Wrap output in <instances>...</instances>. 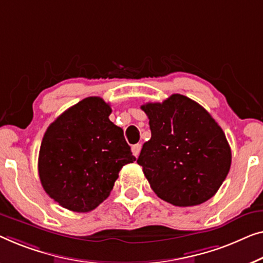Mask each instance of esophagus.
<instances>
[{"instance_id": "34e87169", "label": "esophagus", "mask_w": 263, "mask_h": 263, "mask_svg": "<svg viewBox=\"0 0 263 263\" xmlns=\"http://www.w3.org/2000/svg\"><path fill=\"white\" fill-rule=\"evenodd\" d=\"M140 149H142V145H140V144H135V145H132L131 150H132L133 156L138 157V155H139V153H140Z\"/></svg>"}]
</instances>
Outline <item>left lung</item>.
<instances>
[{
    "instance_id": "8db88e82",
    "label": "left lung",
    "mask_w": 263,
    "mask_h": 263,
    "mask_svg": "<svg viewBox=\"0 0 263 263\" xmlns=\"http://www.w3.org/2000/svg\"><path fill=\"white\" fill-rule=\"evenodd\" d=\"M142 109L149 118L151 138L137 162L157 197L181 207L212 198L231 165L230 145L216 120L181 94L145 103Z\"/></svg>"
}]
</instances>
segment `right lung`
Returning <instances> with one entry per match:
<instances>
[{
	"label": "right lung",
	"mask_w": 263,
	"mask_h": 263,
	"mask_svg": "<svg viewBox=\"0 0 263 263\" xmlns=\"http://www.w3.org/2000/svg\"><path fill=\"white\" fill-rule=\"evenodd\" d=\"M110 113L108 103L90 96L62 113L44 135L40 182L64 209H96L108 198L120 169L136 161L124 131L109 120Z\"/></svg>",
	"instance_id": "add662e5"
}]
</instances>
